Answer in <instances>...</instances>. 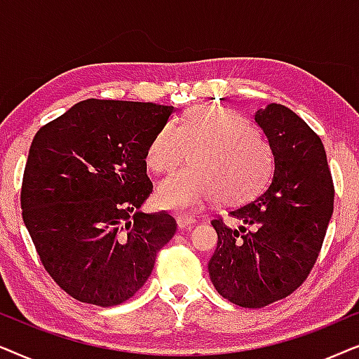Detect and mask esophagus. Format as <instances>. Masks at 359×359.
I'll use <instances>...</instances> for the list:
<instances>
[{
  "label": "esophagus",
  "mask_w": 359,
  "mask_h": 359,
  "mask_svg": "<svg viewBox=\"0 0 359 359\" xmlns=\"http://www.w3.org/2000/svg\"><path fill=\"white\" fill-rule=\"evenodd\" d=\"M195 223H197V219L192 217H185V215L177 217V226H179V229H190Z\"/></svg>",
  "instance_id": "34e87169"
}]
</instances>
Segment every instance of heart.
I'll use <instances>...</instances> for the list:
<instances>
[{
    "instance_id": "1",
    "label": "heart",
    "mask_w": 359,
    "mask_h": 359,
    "mask_svg": "<svg viewBox=\"0 0 359 359\" xmlns=\"http://www.w3.org/2000/svg\"><path fill=\"white\" fill-rule=\"evenodd\" d=\"M192 151V167L162 180L156 200L162 208L189 213L215 198L222 205L245 203L266 187L271 151L240 113L223 107L189 109L175 126L152 137L146 164L156 174L174 170Z\"/></svg>"
}]
</instances>
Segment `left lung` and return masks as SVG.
<instances>
[{
    "label": "left lung",
    "instance_id": "left-lung-1",
    "mask_svg": "<svg viewBox=\"0 0 359 359\" xmlns=\"http://www.w3.org/2000/svg\"><path fill=\"white\" fill-rule=\"evenodd\" d=\"M269 142L272 182L252 202L229 210L241 222L212 219L218 235L208 262L219 295L246 309L266 307L300 287L317 261L333 213V189L322 140L284 104L255 114Z\"/></svg>",
    "mask_w": 359,
    "mask_h": 359
}]
</instances>
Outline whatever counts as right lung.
<instances>
[{
	"mask_svg": "<svg viewBox=\"0 0 359 359\" xmlns=\"http://www.w3.org/2000/svg\"><path fill=\"white\" fill-rule=\"evenodd\" d=\"M174 107L83 100L32 140L22 219L46 271L72 297L98 307L131 299L175 235L169 213H144L146 151Z\"/></svg>",
	"mask_w": 359,
	"mask_h": 359,
	"instance_id": "1",
	"label": "right lung"
}]
</instances>
